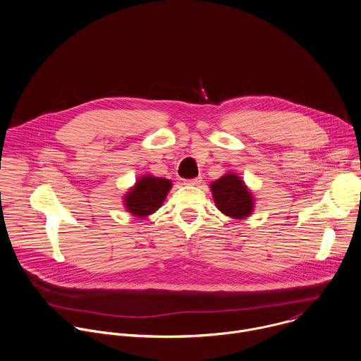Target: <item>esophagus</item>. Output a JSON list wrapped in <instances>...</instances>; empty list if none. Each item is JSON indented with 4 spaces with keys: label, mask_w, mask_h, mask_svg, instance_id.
Returning <instances> with one entry per match:
<instances>
[{
    "label": "esophagus",
    "mask_w": 361,
    "mask_h": 361,
    "mask_svg": "<svg viewBox=\"0 0 361 361\" xmlns=\"http://www.w3.org/2000/svg\"><path fill=\"white\" fill-rule=\"evenodd\" d=\"M200 182H202V178H200V176H197V178H193V179H186V180H185V185L196 186V185H199Z\"/></svg>",
    "instance_id": "obj_1"
}]
</instances>
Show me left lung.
<instances>
[{"mask_svg": "<svg viewBox=\"0 0 361 361\" xmlns=\"http://www.w3.org/2000/svg\"><path fill=\"white\" fill-rule=\"evenodd\" d=\"M217 209L226 216L237 220L248 217L254 210V197L235 173H226L210 185Z\"/></svg>", "mask_w": 361, "mask_h": 361, "instance_id": "8db88e82", "label": "left lung"}]
</instances>
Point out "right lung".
Instances as JSON below:
<instances>
[{"label":"right lung","mask_w":361,"mask_h":361,"mask_svg":"<svg viewBox=\"0 0 361 361\" xmlns=\"http://www.w3.org/2000/svg\"><path fill=\"white\" fill-rule=\"evenodd\" d=\"M171 188L172 182L169 179L144 175L126 193L124 206L127 212L137 217L149 216L162 206Z\"/></svg>","instance_id":"right-lung-1"}]
</instances>
